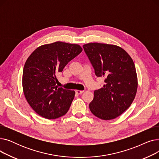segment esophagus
Masks as SVG:
<instances>
[{
  "mask_svg": "<svg viewBox=\"0 0 159 159\" xmlns=\"http://www.w3.org/2000/svg\"><path fill=\"white\" fill-rule=\"evenodd\" d=\"M83 92H84V91L82 90H75V93H76V94H78V95H80V94H82Z\"/></svg>",
  "mask_w": 159,
  "mask_h": 159,
  "instance_id": "1",
  "label": "esophagus"
}]
</instances>
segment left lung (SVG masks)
<instances>
[{
  "label": "left lung",
  "mask_w": 159,
  "mask_h": 159,
  "mask_svg": "<svg viewBox=\"0 0 159 159\" xmlns=\"http://www.w3.org/2000/svg\"><path fill=\"white\" fill-rule=\"evenodd\" d=\"M83 48L97 77H105L103 88L94 91L89 107L102 120L118 117L134 101L138 87L135 66L124 49L113 44L91 43Z\"/></svg>",
  "instance_id": "1"
}]
</instances>
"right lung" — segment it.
Instances as JSON below:
<instances>
[{"label":"right lung","instance_id":"obj_1","mask_svg":"<svg viewBox=\"0 0 159 159\" xmlns=\"http://www.w3.org/2000/svg\"><path fill=\"white\" fill-rule=\"evenodd\" d=\"M82 51L79 44L57 41L38 47L28 58L22 73L23 93L42 117L55 119L69 110L75 92L58 88L57 76Z\"/></svg>","mask_w":159,"mask_h":159}]
</instances>
